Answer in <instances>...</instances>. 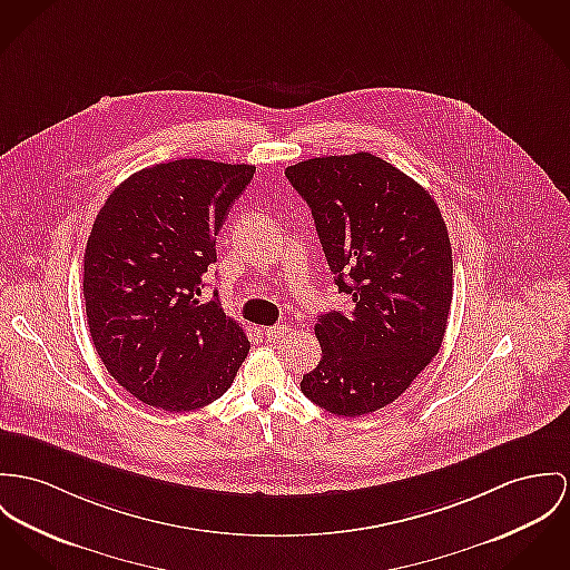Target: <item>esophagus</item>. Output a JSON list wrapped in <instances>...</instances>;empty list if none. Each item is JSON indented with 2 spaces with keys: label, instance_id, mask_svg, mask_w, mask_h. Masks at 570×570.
<instances>
[{
  "label": "esophagus",
  "instance_id": "obj_1",
  "mask_svg": "<svg viewBox=\"0 0 570 570\" xmlns=\"http://www.w3.org/2000/svg\"><path fill=\"white\" fill-rule=\"evenodd\" d=\"M288 334V327L286 325H275V327H266L264 330V336L268 338V341H279V338H284Z\"/></svg>",
  "mask_w": 570,
  "mask_h": 570
}]
</instances>
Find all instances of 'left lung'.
Returning <instances> with one entry per match:
<instances>
[{
	"label": "left lung",
	"instance_id": "1",
	"mask_svg": "<svg viewBox=\"0 0 570 570\" xmlns=\"http://www.w3.org/2000/svg\"><path fill=\"white\" fill-rule=\"evenodd\" d=\"M306 199L325 261L350 309L321 314V360L302 380L338 416L375 412L405 393L439 353L453 297L446 225L434 197L368 154L286 169Z\"/></svg>",
	"mask_w": 570,
	"mask_h": 570
}]
</instances>
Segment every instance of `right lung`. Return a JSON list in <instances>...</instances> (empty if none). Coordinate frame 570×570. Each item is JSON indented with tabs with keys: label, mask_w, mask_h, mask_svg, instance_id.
I'll list each match as a JSON object with an SVG mask.
<instances>
[{
	"label": "right lung",
	"mask_w": 570,
	"mask_h": 570,
	"mask_svg": "<svg viewBox=\"0 0 570 570\" xmlns=\"http://www.w3.org/2000/svg\"><path fill=\"white\" fill-rule=\"evenodd\" d=\"M256 174L181 158L121 181L85 254L88 330L108 373L138 401L190 412L225 393L249 353L243 327L199 302L217 234Z\"/></svg>",
	"instance_id": "right-lung-1"
}]
</instances>
